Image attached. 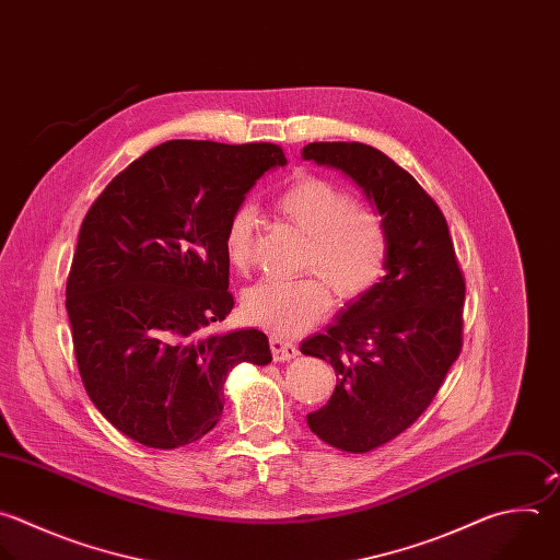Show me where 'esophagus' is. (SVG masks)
<instances>
[{
    "mask_svg": "<svg viewBox=\"0 0 560 560\" xmlns=\"http://www.w3.org/2000/svg\"><path fill=\"white\" fill-rule=\"evenodd\" d=\"M270 349H272V355L277 362H285V360H292L299 355V347L285 338H279V336H272L270 338Z\"/></svg>",
    "mask_w": 560,
    "mask_h": 560,
    "instance_id": "34e87169",
    "label": "esophagus"
}]
</instances>
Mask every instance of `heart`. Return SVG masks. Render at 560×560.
<instances>
[{
	"label": "heart",
	"instance_id": "b5f03b06",
	"mask_svg": "<svg viewBox=\"0 0 560 560\" xmlns=\"http://www.w3.org/2000/svg\"><path fill=\"white\" fill-rule=\"evenodd\" d=\"M279 213L307 237L303 270L316 272L299 281L266 279L242 296L248 323L277 336H296L327 316L331 290L342 301L374 290L389 266V229L383 213L355 202L347 186L314 173L290 182L277 198ZM257 211L242 205L224 231L229 264L246 272L255 255Z\"/></svg>",
	"mask_w": 560,
	"mask_h": 560
}]
</instances>
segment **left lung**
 I'll list each match as a JSON object with an SVG mask.
<instances>
[{
  "label": "left lung",
  "instance_id": "left-lung-1",
  "mask_svg": "<svg viewBox=\"0 0 560 560\" xmlns=\"http://www.w3.org/2000/svg\"><path fill=\"white\" fill-rule=\"evenodd\" d=\"M303 158L345 171L383 213L389 266L301 353L329 360L336 389L307 427L345 453H369L405 433L433 402L462 351L466 281L448 224L418 179L362 142H310Z\"/></svg>",
  "mask_w": 560,
  "mask_h": 560
}]
</instances>
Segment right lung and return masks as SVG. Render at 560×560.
Segmentation results:
<instances>
[{
	"mask_svg": "<svg viewBox=\"0 0 560 560\" xmlns=\"http://www.w3.org/2000/svg\"><path fill=\"white\" fill-rule=\"evenodd\" d=\"M270 142L168 140L120 171L90 207L72 257L66 310L79 374L96 409L149 448L205 438L240 362L268 364V336L224 320V231L253 184L283 166Z\"/></svg>",
	"mask_w": 560,
	"mask_h": 560,
	"instance_id": "obj_1",
	"label": "right lung"
}]
</instances>
